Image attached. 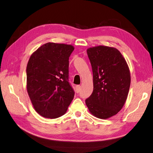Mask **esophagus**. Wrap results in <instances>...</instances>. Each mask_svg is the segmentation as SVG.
<instances>
[{
    "instance_id": "obj_1",
    "label": "esophagus",
    "mask_w": 153,
    "mask_h": 153,
    "mask_svg": "<svg viewBox=\"0 0 153 153\" xmlns=\"http://www.w3.org/2000/svg\"><path fill=\"white\" fill-rule=\"evenodd\" d=\"M80 90H81V86L80 85H77V86L76 87V91L77 93H79L80 92Z\"/></svg>"
}]
</instances>
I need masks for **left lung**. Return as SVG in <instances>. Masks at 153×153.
<instances>
[{
  "label": "left lung",
  "mask_w": 153,
  "mask_h": 153,
  "mask_svg": "<svg viewBox=\"0 0 153 153\" xmlns=\"http://www.w3.org/2000/svg\"><path fill=\"white\" fill-rule=\"evenodd\" d=\"M93 73V92L85 103L92 115L110 118L125 104L130 86L128 65L118 49L98 45L87 49Z\"/></svg>",
  "instance_id": "1"
}]
</instances>
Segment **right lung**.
<instances>
[{
    "label": "right lung",
    "mask_w": 153,
    "mask_h": 153,
    "mask_svg": "<svg viewBox=\"0 0 153 153\" xmlns=\"http://www.w3.org/2000/svg\"><path fill=\"white\" fill-rule=\"evenodd\" d=\"M72 45L48 42L30 56L27 66V91L39 115L56 119L65 115L74 97L69 84V56Z\"/></svg>",
    "instance_id": "add662e5"
}]
</instances>
